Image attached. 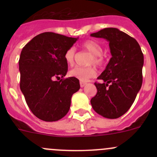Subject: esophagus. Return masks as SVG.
Returning <instances> with one entry per match:
<instances>
[{
    "instance_id": "obj_1",
    "label": "esophagus",
    "mask_w": 157,
    "mask_h": 157,
    "mask_svg": "<svg viewBox=\"0 0 157 157\" xmlns=\"http://www.w3.org/2000/svg\"><path fill=\"white\" fill-rule=\"evenodd\" d=\"M80 85L81 87H83L86 85V83H84V82H80Z\"/></svg>"
}]
</instances>
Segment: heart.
Listing matches in <instances>:
<instances>
[{"instance_id":"obj_1","label":"heart","mask_w":157,"mask_h":157,"mask_svg":"<svg viewBox=\"0 0 157 157\" xmlns=\"http://www.w3.org/2000/svg\"><path fill=\"white\" fill-rule=\"evenodd\" d=\"M82 47L93 55L90 64H94L98 66H101L103 64L104 58L102 56V48L99 43L93 40H86L83 42ZM75 53V48L71 47L66 51L65 54H64V60H65L66 63L70 66H72L74 64ZM69 74L71 77H74L80 80V81H86L88 79L94 77L96 75V69L93 66L75 67L70 71Z\"/></svg>"}]
</instances>
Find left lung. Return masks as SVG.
<instances>
[{"instance_id": "1", "label": "left lung", "mask_w": 157, "mask_h": 157, "mask_svg": "<svg viewBox=\"0 0 157 157\" xmlns=\"http://www.w3.org/2000/svg\"><path fill=\"white\" fill-rule=\"evenodd\" d=\"M90 36L106 39L112 55L98 77L102 83H94L97 93L90 103L99 115L118 118L131 108L141 88L144 55L136 39L116 28H105Z\"/></svg>"}]
</instances>
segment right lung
<instances>
[{"instance_id": "1", "label": "right lung", "mask_w": 157, "mask_h": 157, "mask_svg": "<svg viewBox=\"0 0 157 157\" xmlns=\"http://www.w3.org/2000/svg\"><path fill=\"white\" fill-rule=\"evenodd\" d=\"M77 39L47 32L35 36L22 49L20 90L31 112L42 121H56L65 116L72 95L80 87L74 77L55 80L67 74L64 54Z\"/></svg>"}]
</instances>
